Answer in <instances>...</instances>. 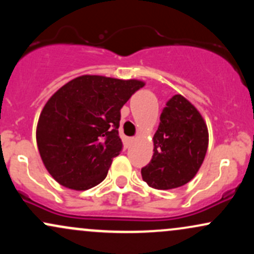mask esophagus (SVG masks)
Here are the masks:
<instances>
[{
  "mask_svg": "<svg viewBox=\"0 0 254 254\" xmlns=\"http://www.w3.org/2000/svg\"><path fill=\"white\" fill-rule=\"evenodd\" d=\"M133 141H135V138H133V137L132 138H130V142H133Z\"/></svg>",
  "mask_w": 254,
  "mask_h": 254,
  "instance_id": "34e87169",
  "label": "esophagus"
}]
</instances>
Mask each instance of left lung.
I'll use <instances>...</instances> for the list:
<instances>
[{"label": "left lung", "instance_id": "8db88e82", "mask_svg": "<svg viewBox=\"0 0 254 254\" xmlns=\"http://www.w3.org/2000/svg\"><path fill=\"white\" fill-rule=\"evenodd\" d=\"M153 141V157L142 178L150 188L170 190L197 174L208 149V127L196 107L177 94L166 103Z\"/></svg>", "mask_w": 254, "mask_h": 254}]
</instances>
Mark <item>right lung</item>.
I'll return each mask as SVG.
<instances>
[{"instance_id": "1", "label": "right lung", "mask_w": 254, "mask_h": 254, "mask_svg": "<svg viewBox=\"0 0 254 254\" xmlns=\"http://www.w3.org/2000/svg\"><path fill=\"white\" fill-rule=\"evenodd\" d=\"M143 86L138 80L83 75L49 99L38 121L37 144L56 182L78 191L103 182L123 147L121 109Z\"/></svg>"}]
</instances>
